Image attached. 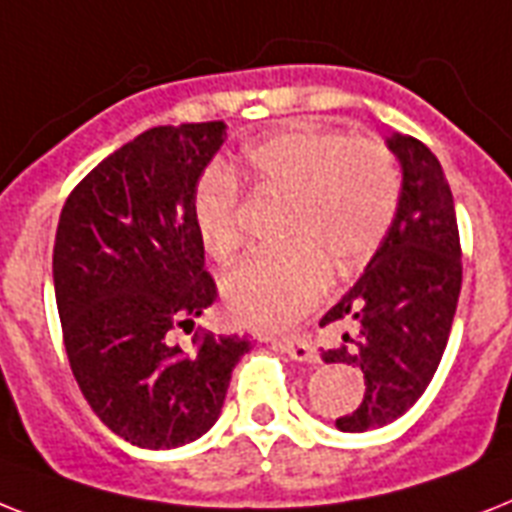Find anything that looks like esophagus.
I'll return each instance as SVG.
<instances>
[{"label":"esophagus","mask_w":512,"mask_h":512,"mask_svg":"<svg viewBox=\"0 0 512 512\" xmlns=\"http://www.w3.org/2000/svg\"><path fill=\"white\" fill-rule=\"evenodd\" d=\"M278 347L284 352H289L297 360H318V350H315L313 339L307 334H289L278 339Z\"/></svg>","instance_id":"34e87169"}]
</instances>
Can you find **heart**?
Segmentation results:
<instances>
[{
  "instance_id": "obj_1",
  "label": "heart",
  "mask_w": 512,
  "mask_h": 512,
  "mask_svg": "<svg viewBox=\"0 0 512 512\" xmlns=\"http://www.w3.org/2000/svg\"><path fill=\"white\" fill-rule=\"evenodd\" d=\"M257 194L289 199L284 252L255 255L223 281L236 321L284 328L318 305L331 263L350 273L376 255L400 210V168L384 141L339 131H284L244 155ZM199 242L215 260L242 247V191L231 170L210 168L191 197Z\"/></svg>"
}]
</instances>
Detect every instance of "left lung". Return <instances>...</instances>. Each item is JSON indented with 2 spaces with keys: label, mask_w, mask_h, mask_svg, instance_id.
I'll use <instances>...</instances> for the list:
<instances>
[{
  "label": "left lung",
  "mask_w": 512,
  "mask_h": 512,
  "mask_svg": "<svg viewBox=\"0 0 512 512\" xmlns=\"http://www.w3.org/2000/svg\"><path fill=\"white\" fill-rule=\"evenodd\" d=\"M402 162L400 210L371 265L326 315L355 334L323 350L326 363L357 365L363 402L336 418L339 431L378 429L400 418L431 384L458 310L463 260L455 202L444 170L423 141L392 136Z\"/></svg>",
  "instance_id": "left-lung-1"
}]
</instances>
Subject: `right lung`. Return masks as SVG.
<instances>
[{
  "mask_svg": "<svg viewBox=\"0 0 512 512\" xmlns=\"http://www.w3.org/2000/svg\"><path fill=\"white\" fill-rule=\"evenodd\" d=\"M226 139L223 120L155 126L68 194L54 236V297L70 371L91 410L126 442L162 450L218 421L247 336L170 331L218 299L191 197Z\"/></svg>",
  "mask_w": 512,
  "mask_h": 512,
  "instance_id": "obj_1",
  "label": "right lung"
}]
</instances>
